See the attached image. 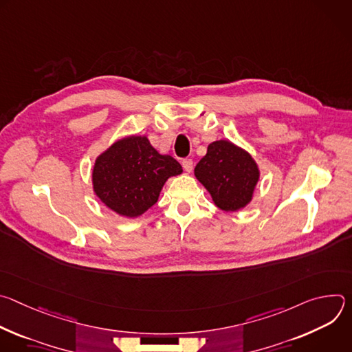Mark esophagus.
I'll return each mask as SVG.
<instances>
[{"label":"esophagus","instance_id":"obj_1","mask_svg":"<svg viewBox=\"0 0 352 352\" xmlns=\"http://www.w3.org/2000/svg\"><path fill=\"white\" fill-rule=\"evenodd\" d=\"M182 167H184L185 171L190 173L192 168H193V162H192V159H184V160H182Z\"/></svg>","mask_w":352,"mask_h":352}]
</instances>
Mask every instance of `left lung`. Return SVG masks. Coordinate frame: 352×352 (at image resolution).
<instances>
[{"instance_id":"8db88e82","label":"left lung","mask_w":352,"mask_h":352,"mask_svg":"<svg viewBox=\"0 0 352 352\" xmlns=\"http://www.w3.org/2000/svg\"><path fill=\"white\" fill-rule=\"evenodd\" d=\"M195 175L220 209L235 212L252 199L259 170L245 150L228 140H217L209 144L206 156L196 164Z\"/></svg>"}]
</instances>
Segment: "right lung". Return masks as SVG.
I'll use <instances>...</instances> for the list:
<instances>
[{"label":"right lung","instance_id":"1","mask_svg":"<svg viewBox=\"0 0 352 352\" xmlns=\"http://www.w3.org/2000/svg\"><path fill=\"white\" fill-rule=\"evenodd\" d=\"M181 173V164L160 155L146 136H131L98 156L93 186L106 206L118 214L136 217L157 202L167 178Z\"/></svg>","mask_w":352,"mask_h":352}]
</instances>
